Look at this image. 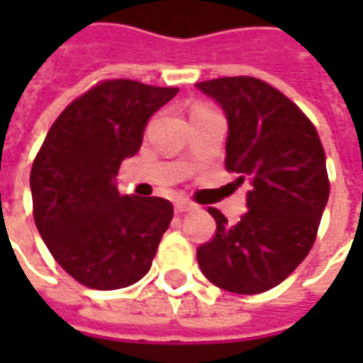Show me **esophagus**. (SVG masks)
<instances>
[{"mask_svg": "<svg viewBox=\"0 0 363 363\" xmlns=\"http://www.w3.org/2000/svg\"><path fill=\"white\" fill-rule=\"evenodd\" d=\"M194 210V204H190L186 200H177V204H174V212L177 213H186L192 212Z\"/></svg>", "mask_w": 363, "mask_h": 363, "instance_id": "obj_1", "label": "esophagus"}]
</instances>
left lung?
<instances>
[{
	"label": "left lung",
	"instance_id": "8db88e82",
	"mask_svg": "<svg viewBox=\"0 0 363 363\" xmlns=\"http://www.w3.org/2000/svg\"><path fill=\"white\" fill-rule=\"evenodd\" d=\"M225 111V169L251 181L249 210L229 223L218 208L216 235L196 251L213 286L255 296L278 286L309 255L327 206L325 150L303 111L251 75L196 83Z\"/></svg>",
	"mask_w": 363,
	"mask_h": 363
}]
</instances>
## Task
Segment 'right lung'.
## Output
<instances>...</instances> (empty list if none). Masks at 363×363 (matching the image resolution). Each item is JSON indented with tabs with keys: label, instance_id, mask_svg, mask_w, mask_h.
I'll return each instance as SVG.
<instances>
[{
	"label": "right lung",
	"instance_id": "add662e5",
	"mask_svg": "<svg viewBox=\"0 0 363 363\" xmlns=\"http://www.w3.org/2000/svg\"><path fill=\"white\" fill-rule=\"evenodd\" d=\"M179 93L134 79H104L67 104L30 169L33 216L54 260L93 289L142 280L173 220L157 196H122L114 179L138 153L155 111Z\"/></svg>",
	"mask_w": 363,
	"mask_h": 363
}]
</instances>
